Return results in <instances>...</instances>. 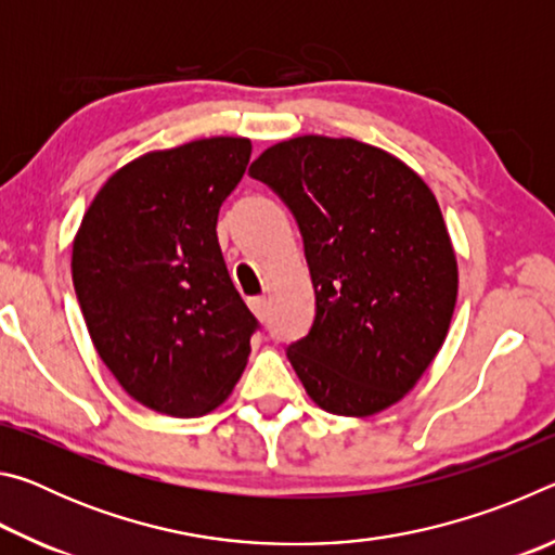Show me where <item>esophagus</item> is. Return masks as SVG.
<instances>
[{
    "mask_svg": "<svg viewBox=\"0 0 555 555\" xmlns=\"http://www.w3.org/2000/svg\"><path fill=\"white\" fill-rule=\"evenodd\" d=\"M247 304H249V308H251V313H255V315L259 318V321H267L269 304H267V298H264V296H255V298H249Z\"/></svg>",
    "mask_w": 555,
    "mask_h": 555,
    "instance_id": "esophagus-1",
    "label": "esophagus"
}]
</instances>
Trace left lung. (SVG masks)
Wrapping results in <instances>:
<instances>
[{
	"instance_id": "obj_1",
	"label": "left lung",
	"mask_w": 555,
	"mask_h": 555,
	"mask_svg": "<svg viewBox=\"0 0 555 555\" xmlns=\"http://www.w3.org/2000/svg\"><path fill=\"white\" fill-rule=\"evenodd\" d=\"M304 237L315 321L288 347L308 397L367 418L416 387L446 343L457 259L443 212L413 168L350 137L304 134L251 162Z\"/></svg>"
}]
</instances>
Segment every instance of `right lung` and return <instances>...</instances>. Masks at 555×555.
I'll list each match as a JSON object with an SVG mask.
<instances>
[{"label":"right lung","mask_w":555,"mask_h":555,"mask_svg":"<svg viewBox=\"0 0 555 555\" xmlns=\"http://www.w3.org/2000/svg\"><path fill=\"white\" fill-rule=\"evenodd\" d=\"M247 137L158 149L112 173L73 240V286L98 354L131 399L210 413L247 367L257 318L224 267L218 212L249 164Z\"/></svg>","instance_id":"add662e5"}]
</instances>
